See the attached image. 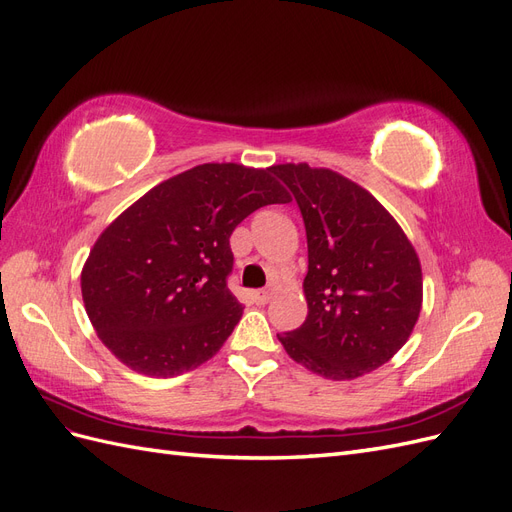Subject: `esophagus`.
<instances>
[{"instance_id":"esophagus-1","label":"esophagus","mask_w":512,"mask_h":512,"mask_svg":"<svg viewBox=\"0 0 512 512\" xmlns=\"http://www.w3.org/2000/svg\"><path fill=\"white\" fill-rule=\"evenodd\" d=\"M252 301L256 305H267L271 301V292L269 290H256V292H252Z\"/></svg>"}]
</instances>
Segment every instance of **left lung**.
I'll list each match as a JSON object with an SVG mask.
<instances>
[{"instance_id": "obj_1", "label": "left lung", "mask_w": 512, "mask_h": 512, "mask_svg": "<svg viewBox=\"0 0 512 512\" xmlns=\"http://www.w3.org/2000/svg\"><path fill=\"white\" fill-rule=\"evenodd\" d=\"M307 232V318L277 335L292 361L329 380L369 374L408 342L423 307V271L397 220L331 168L273 164Z\"/></svg>"}]
</instances>
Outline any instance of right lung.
<instances>
[{
  "instance_id": "1",
  "label": "right lung",
  "mask_w": 512,
  "mask_h": 512,
  "mask_svg": "<svg viewBox=\"0 0 512 512\" xmlns=\"http://www.w3.org/2000/svg\"><path fill=\"white\" fill-rule=\"evenodd\" d=\"M271 173L198 164L158 183L102 230L81 292L115 359L136 374L173 378L220 352L243 314L226 286L232 230L260 207L290 203Z\"/></svg>"
}]
</instances>
